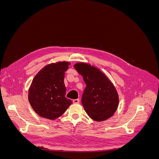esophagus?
Masks as SVG:
<instances>
[{
	"label": "esophagus",
	"instance_id": "34e87169",
	"mask_svg": "<svg viewBox=\"0 0 159 159\" xmlns=\"http://www.w3.org/2000/svg\"><path fill=\"white\" fill-rule=\"evenodd\" d=\"M73 103L74 104H78L80 103V99H74L73 100Z\"/></svg>",
	"mask_w": 159,
	"mask_h": 159
}]
</instances>
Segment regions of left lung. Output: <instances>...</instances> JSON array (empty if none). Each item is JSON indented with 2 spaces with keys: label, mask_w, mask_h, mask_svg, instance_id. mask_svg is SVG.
Masks as SVG:
<instances>
[{
  "label": "left lung",
  "mask_w": 159,
  "mask_h": 159,
  "mask_svg": "<svg viewBox=\"0 0 159 159\" xmlns=\"http://www.w3.org/2000/svg\"><path fill=\"white\" fill-rule=\"evenodd\" d=\"M74 68L86 84L81 99L85 112L95 121L112 117L119 105L116 88L105 74L95 66L80 62Z\"/></svg>",
  "instance_id": "1"
}]
</instances>
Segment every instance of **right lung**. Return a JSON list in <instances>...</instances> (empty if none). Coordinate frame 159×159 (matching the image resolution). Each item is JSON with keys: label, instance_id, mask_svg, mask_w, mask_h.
Segmentation results:
<instances>
[{"label": "right lung", "instance_id": "obj_1", "mask_svg": "<svg viewBox=\"0 0 159 159\" xmlns=\"http://www.w3.org/2000/svg\"><path fill=\"white\" fill-rule=\"evenodd\" d=\"M69 61L46 65L34 78L28 90V101L34 111L43 118L54 120L62 115L72 103L66 98L65 71Z\"/></svg>", "mask_w": 159, "mask_h": 159}]
</instances>
